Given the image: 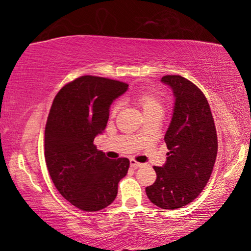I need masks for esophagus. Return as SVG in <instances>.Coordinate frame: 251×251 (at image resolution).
Masks as SVG:
<instances>
[{"mask_svg":"<svg viewBox=\"0 0 251 251\" xmlns=\"http://www.w3.org/2000/svg\"><path fill=\"white\" fill-rule=\"evenodd\" d=\"M129 163H130V166L134 167V168H138V167H142L143 166V164L137 163V161L134 160V159H130Z\"/></svg>","mask_w":251,"mask_h":251,"instance_id":"34e87169","label":"esophagus"}]
</instances>
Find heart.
Here are the masks:
<instances>
[{"label": "heart", "instance_id": "1", "mask_svg": "<svg viewBox=\"0 0 251 251\" xmlns=\"http://www.w3.org/2000/svg\"><path fill=\"white\" fill-rule=\"evenodd\" d=\"M134 100L141 106L143 112L145 113V115L156 112V110H163V105H161L160 100L156 95L151 94V93H139V94L134 96ZM118 109H120V103L114 104L112 108V114H115Z\"/></svg>", "mask_w": 251, "mask_h": 251}]
</instances>
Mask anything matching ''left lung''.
Masks as SVG:
<instances>
[{
	"instance_id": "1",
	"label": "left lung",
	"mask_w": 251,
	"mask_h": 251,
	"mask_svg": "<svg viewBox=\"0 0 251 251\" xmlns=\"http://www.w3.org/2000/svg\"><path fill=\"white\" fill-rule=\"evenodd\" d=\"M161 83L172 88L174 107L165 134L166 163L154 166L157 178L146 195L163 209L192 202L209 180L217 157V133L209 104L202 92L185 77L166 75Z\"/></svg>"
}]
</instances>
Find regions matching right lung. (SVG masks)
<instances>
[{"mask_svg": "<svg viewBox=\"0 0 251 251\" xmlns=\"http://www.w3.org/2000/svg\"><path fill=\"white\" fill-rule=\"evenodd\" d=\"M128 85L82 76L55 96L45 127V161L59 194L85 211H99L117 196L118 182L129 168L127 158L109 159L94 145L103 134L113 101Z\"/></svg>", "mask_w": 251, "mask_h": 251, "instance_id": "add662e5", "label": "right lung"}]
</instances>
